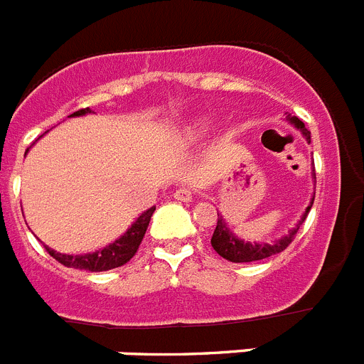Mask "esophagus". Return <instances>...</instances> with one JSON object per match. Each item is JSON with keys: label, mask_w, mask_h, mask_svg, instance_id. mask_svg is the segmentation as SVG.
Returning <instances> with one entry per match:
<instances>
[{"label": "esophagus", "mask_w": 364, "mask_h": 364, "mask_svg": "<svg viewBox=\"0 0 364 364\" xmlns=\"http://www.w3.org/2000/svg\"><path fill=\"white\" fill-rule=\"evenodd\" d=\"M175 198L180 202H191L193 189L188 188V186H184V188H178L175 191Z\"/></svg>", "instance_id": "obj_1"}]
</instances>
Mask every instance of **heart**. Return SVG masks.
I'll use <instances>...</instances> for the list:
<instances>
[{
    "mask_svg": "<svg viewBox=\"0 0 364 364\" xmlns=\"http://www.w3.org/2000/svg\"><path fill=\"white\" fill-rule=\"evenodd\" d=\"M205 131H208V124H205V122H195V124L189 125V127H188V131H186V136L191 138V140H193V138L202 136Z\"/></svg>",
    "mask_w": 364,
    "mask_h": 364,
    "instance_id": "obj_1",
    "label": "heart"
}]
</instances>
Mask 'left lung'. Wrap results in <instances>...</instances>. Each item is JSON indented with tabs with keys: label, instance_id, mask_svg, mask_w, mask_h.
I'll return each mask as SVG.
<instances>
[{
	"label": "left lung",
	"instance_id": "8db88e82",
	"mask_svg": "<svg viewBox=\"0 0 364 364\" xmlns=\"http://www.w3.org/2000/svg\"><path fill=\"white\" fill-rule=\"evenodd\" d=\"M288 120H290L297 129H301L302 134H304L308 142H310V131L304 127V124H302L297 117H290V114H288ZM311 204H314V202H311ZM311 204L308 205L304 215H302V218L299 220L297 228H294L290 233L286 235V237H282V239L277 240L275 244H250L244 242V240H239L230 230H228L226 222L222 220V217H218L217 228H215L213 237H211V246L215 247V252H217L218 255L224 257L226 260H231V262H255V260H262L268 259V257L272 255H277V253L284 252L286 247L291 244V240L295 239L299 228L302 226L304 218L310 213Z\"/></svg>",
	"mask_w": 364,
	"mask_h": 364
}]
</instances>
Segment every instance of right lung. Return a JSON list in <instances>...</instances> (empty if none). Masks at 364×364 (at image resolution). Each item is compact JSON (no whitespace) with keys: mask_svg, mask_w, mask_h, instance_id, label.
<instances>
[{"mask_svg":"<svg viewBox=\"0 0 364 364\" xmlns=\"http://www.w3.org/2000/svg\"><path fill=\"white\" fill-rule=\"evenodd\" d=\"M85 112H91V109H80V111L73 112L70 117H80V114H85ZM154 213V208L147 210L146 213H142L136 218L133 226L122 235L120 239L114 240L112 244L105 246L104 250H98L95 253H85V255H63V253H56L54 250L45 246L47 253H49L53 259H56L60 264L67 266V268H80V269H89V272H107V269L118 268V266H124L125 262H129L134 257V253L138 252V247L142 244L144 235H146L147 226H149V220Z\"/></svg>","mask_w":364,"mask_h":364,"instance_id":"obj_1","label":"right lung"}]
</instances>
